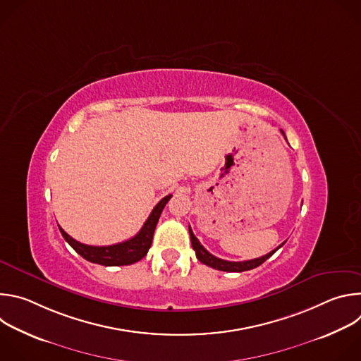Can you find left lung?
<instances>
[{
  "mask_svg": "<svg viewBox=\"0 0 361 361\" xmlns=\"http://www.w3.org/2000/svg\"><path fill=\"white\" fill-rule=\"evenodd\" d=\"M281 133H283V135H284V131H283V130H281ZM188 231H190L191 245H192V248H194V251H195L197 259H198L202 264L209 266V267H213V269L220 270V271H231V273H241V271H247V270H252V269H255V267H259V266L263 264L267 259H270V257L286 243V241H284V243H283L281 245H279L276 250L270 251L269 254H266V255H263V257H259V259L247 260V262H227V260L219 259V257L210 254L207 250H205V248L200 244V241L197 240V237L194 235V233H192V230H191L190 227H188Z\"/></svg>",
  "mask_w": 361,
  "mask_h": 361,
  "instance_id": "1",
  "label": "left lung"
}]
</instances>
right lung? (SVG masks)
<instances>
[{
	"instance_id": "add662e5",
	"label": "right lung",
	"mask_w": 361,
	"mask_h": 361,
	"mask_svg": "<svg viewBox=\"0 0 361 361\" xmlns=\"http://www.w3.org/2000/svg\"><path fill=\"white\" fill-rule=\"evenodd\" d=\"M170 198H171V194L166 195L156 205V207L152 209L149 217L147 219V221L144 223L141 230L133 238L118 243V244L102 245V247L87 245V244H82V243L74 240L60 226L59 227H60V231H61L63 237L66 238V241L87 262L101 264V266H109V267L134 264V263L140 262L142 257L148 252V248L151 247V243H152L154 230H156V226L163 213V209L166 207V204L169 202Z\"/></svg>"
}]
</instances>
